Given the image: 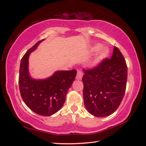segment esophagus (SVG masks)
<instances>
[{
	"label": "esophagus",
	"instance_id": "obj_1",
	"mask_svg": "<svg viewBox=\"0 0 146 146\" xmlns=\"http://www.w3.org/2000/svg\"><path fill=\"white\" fill-rule=\"evenodd\" d=\"M83 76V72L82 71L80 70H77V74L76 76V79L77 80H81Z\"/></svg>",
	"mask_w": 146,
	"mask_h": 146
}]
</instances>
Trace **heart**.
<instances>
[{
    "label": "heart",
    "mask_w": 146,
    "mask_h": 146,
    "mask_svg": "<svg viewBox=\"0 0 146 146\" xmlns=\"http://www.w3.org/2000/svg\"><path fill=\"white\" fill-rule=\"evenodd\" d=\"M102 46L100 44H97L94 47V50H98L100 48L101 49L99 52V54L98 55V56L96 57V59L94 60V64H98L100 63L104 60H105L107 57H108L109 52H110V50L108 47H101Z\"/></svg>",
    "instance_id": "b5f03b06"
}]
</instances>
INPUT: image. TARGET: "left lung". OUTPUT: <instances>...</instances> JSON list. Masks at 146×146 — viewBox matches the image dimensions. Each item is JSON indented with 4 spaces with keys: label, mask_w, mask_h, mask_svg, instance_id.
I'll return each mask as SVG.
<instances>
[{
    "label": "left lung",
    "mask_w": 146,
    "mask_h": 146,
    "mask_svg": "<svg viewBox=\"0 0 146 146\" xmlns=\"http://www.w3.org/2000/svg\"><path fill=\"white\" fill-rule=\"evenodd\" d=\"M83 71V98L87 111L98 117L113 114L124 98L127 79V67L121 51L114 46L111 59Z\"/></svg>",
    "instance_id": "left-lung-1"
}]
</instances>
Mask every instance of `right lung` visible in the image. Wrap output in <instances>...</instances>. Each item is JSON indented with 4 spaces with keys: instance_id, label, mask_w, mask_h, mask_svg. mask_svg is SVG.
I'll return each instance as SVG.
<instances>
[{
    "instance_id": "add662e5",
    "label": "right lung",
    "mask_w": 146,
    "mask_h": 146,
    "mask_svg": "<svg viewBox=\"0 0 146 146\" xmlns=\"http://www.w3.org/2000/svg\"><path fill=\"white\" fill-rule=\"evenodd\" d=\"M44 40L38 41L22 58L19 84L22 98L28 108L38 115L49 116L59 111L64 105L77 71L59 70L45 79L32 78L29 71V57Z\"/></svg>"
}]
</instances>
